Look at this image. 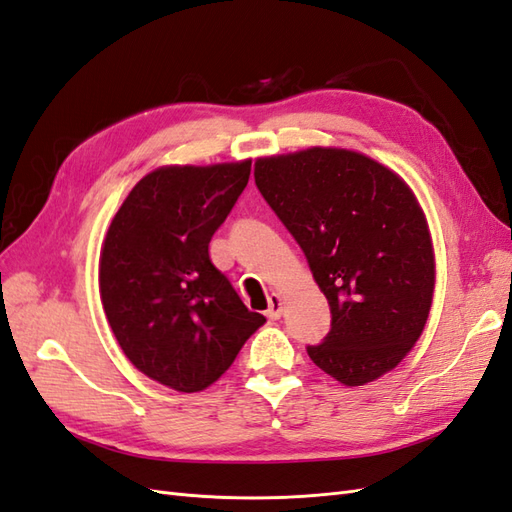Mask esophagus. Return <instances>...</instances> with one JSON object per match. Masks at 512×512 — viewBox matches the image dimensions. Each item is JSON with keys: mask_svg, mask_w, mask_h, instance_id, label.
Listing matches in <instances>:
<instances>
[{"mask_svg": "<svg viewBox=\"0 0 512 512\" xmlns=\"http://www.w3.org/2000/svg\"><path fill=\"white\" fill-rule=\"evenodd\" d=\"M281 311H283V298H281L279 294H270L266 316H268L270 320H279V318H281Z\"/></svg>", "mask_w": 512, "mask_h": 512, "instance_id": "obj_1", "label": "esophagus"}]
</instances>
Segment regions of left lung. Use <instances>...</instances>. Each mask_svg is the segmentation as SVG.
I'll return each instance as SVG.
<instances>
[{
	"label": "left lung",
	"mask_w": 512,
	"mask_h": 512,
	"mask_svg": "<svg viewBox=\"0 0 512 512\" xmlns=\"http://www.w3.org/2000/svg\"><path fill=\"white\" fill-rule=\"evenodd\" d=\"M255 183L329 300L331 331L307 346L311 361L348 387L396 368L435 292V253L411 188L370 157L322 147L259 157Z\"/></svg>",
	"instance_id": "left-lung-1"
}]
</instances>
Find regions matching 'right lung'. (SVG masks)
<instances>
[{
    "label": "right lung",
    "mask_w": 512,
    "mask_h": 512,
    "mask_svg": "<svg viewBox=\"0 0 512 512\" xmlns=\"http://www.w3.org/2000/svg\"><path fill=\"white\" fill-rule=\"evenodd\" d=\"M251 177V160L164 166L142 177L108 229L99 292L125 357L153 381L201 391L266 318L209 259V242Z\"/></svg>",
    "instance_id": "1"
}]
</instances>
